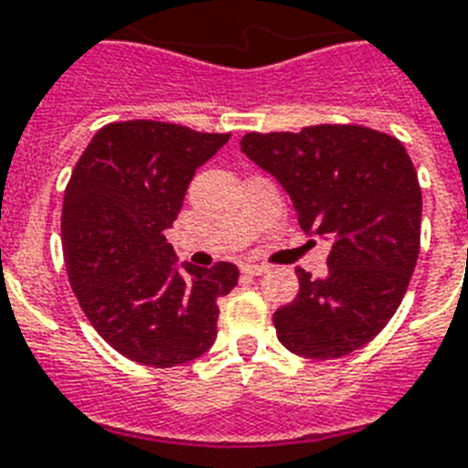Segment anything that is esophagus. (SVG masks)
<instances>
[{"mask_svg":"<svg viewBox=\"0 0 468 468\" xmlns=\"http://www.w3.org/2000/svg\"><path fill=\"white\" fill-rule=\"evenodd\" d=\"M264 271H267V267H261V264H247V267H242V273H247V276H261Z\"/></svg>","mask_w":468,"mask_h":468,"instance_id":"obj_1","label":"esophagus"}]
</instances>
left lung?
I'll return each instance as SVG.
<instances>
[{
    "label": "left lung",
    "instance_id": "obj_1",
    "mask_svg": "<svg viewBox=\"0 0 468 468\" xmlns=\"http://www.w3.org/2000/svg\"><path fill=\"white\" fill-rule=\"evenodd\" d=\"M240 148L291 195L300 228L332 240L324 279L295 269L298 295L273 313L279 341L317 360L370 344L401 305L420 250L423 199L404 144L360 124H314L250 132Z\"/></svg>",
    "mask_w": 468,
    "mask_h": 468
}]
</instances>
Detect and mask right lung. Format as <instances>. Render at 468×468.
I'll return each mask as SVG.
<instances>
[{
  "label": "right lung",
  "mask_w": 468,
  "mask_h": 468,
  "mask_svg": "<svg viewBox=\"0 0 468 468\" xmlns=\"http://www.w3.org/2000/svg\"><path fill=\"white\" fill-rule=\"evenodd\" d=\"M230 139L182 124L129 120L98 129L64 189V261L102 339L151 367L199 358L216 339L218 303L238 267L175 264L173 226L197 168Z\"/></svg>",
  "instance_id": "add662e5"
}]
</instances>
